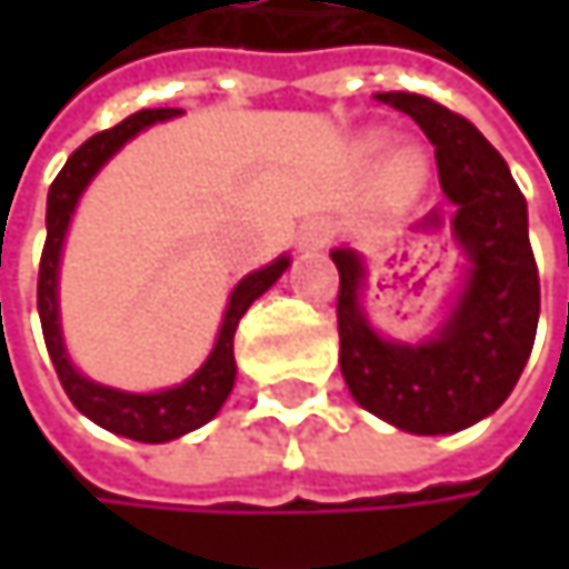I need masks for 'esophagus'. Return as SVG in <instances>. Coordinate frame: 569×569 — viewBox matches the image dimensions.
<instances>
[{"mask_svg":"<svg viewBox=\"0 0 569 569\" xmlns=\"http://www.w3.org/2000/svg\"><path fill=\"white\" fill-rule=\"evenodd\" d=\"M332 237H336L332 220L316 217V220H309V223L302 227V233H299V250H306V253L322 250V247H329V243H332Z\"/></svg>","mask_w":569,"mask_h":569,"instance_id":"34e87169","label":"esophagus"}]
</instances>
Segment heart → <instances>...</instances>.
<instances>
[{"label": "heart", "mask_w": 569, "mask_h": 569, "mask_svg": "<svg viewBox=\"0 0 569 569\" xmlns=\"http://www.w3.org/2000/svg\"><path fill=\"white\" fill-rule=\"evenodd\" d=\"M386 173H389L392 183L411 190V187H418V180H421V173H425V161H421V154H418L415 148H398L396 154L389 158Z\"/></svg>", "instance_id": "1"}]
</instances>
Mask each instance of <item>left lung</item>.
<instances>
[{
    "instance_id": "left-lung-1",
    "label": "left lung",
    "mask_w": 569,
    "mask_h": 569,
    "mask_svg": "<svg viewBox=\"0 0 569 569\" xmlns=\"http://www.w3.org/2000/svg\"><path fill=\"white\" fill-rule=\"evenodd\" d=\"M376 98L415 118L435 144L438 180L455 207L451 223L471 257V277L431 342L401 346L379 339L362 316L359 257L332 250L339 366L366 411L415 435H448L498 411L530 359L540 277L527 237V200L505 158L468 118L408 91Z\"/></svg>"
}]
</instances>
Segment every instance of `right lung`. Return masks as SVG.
Returning a JSON list of instances; mask_svg holds the SVG:
<instances>
[{
    "mask_svg": "<svg viewBox=\"0 0 569 569\" xmlns=\"http://www.w3.org/2000/svg\"><path fill=\"white\" fill-rule=\"evenodd\" d=\"M173 114H180L177 108H148L131 114L128 121L98 131L94 138H88L58 171V177L49 187V207H46V247H42V263H39V319H42V336L52 356V366L58 372V382L64 389V396L71 398V405L88 415L94 425L134 438V441H148V445H161L180 438L200 425H207L220 405L227 401L233 379H237V362H233V332L243 319V312L253 306V299H260L270 286L283 277V270L289 267V260L280 257L277 263L250 273L247 280H240V286L230 296L217 346L210 352V359L200 366L197 376H190L183 386L168 389V392H154V396H131V392H118L98 382H88L84 376H78L64 356L61 346V329H58V257H61V240L71 220V210L81 197V190L88 187V180L98 173V168L124 144L131 141L138 131H144L154 121H168Z\"/></svg>",
    "mask_w": 569,
    "mask_h": 569,
    "instance_id": "right-lung-1",
    "label": "right lung"
}]
</instances>
